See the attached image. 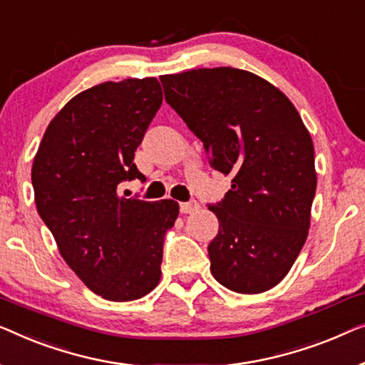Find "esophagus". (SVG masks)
<instances>
[{"label":"esophagus","instance_id":"obj_1","mask_svg":"<svg viewBox=\"0 0 365 365\" xmlns=\"http://www.w3.org/2000/svg\"><path fill=\"white\" fill-rule=\"evenodd\" d=\"M198 208H200V205H198L197 200H192V202H185V203H180V212H182V213H185V215H188V213H193V212H197Z\"/></svg>","mask_w":365,"mask_h":365}]
</instances>
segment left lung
Masks as SVG:
<instances>
[{"mask_svg": "<svg viewBox=\"0 0 365 365\" xmlns=\"http://www.w3.org/2000/svg\"><path fill=\"white\" fill-rule=\"evenodd\" d=\"M165 101L232 188L208 205L220 222L208 245L213 278L241 294L274 287L307 238L316 195L314 145L292 102L243 69L160 76Z\"/></svg>", "mask_w": 365, "mask_h": 365, "instance_id": "8db88e82", "label": "left lung"}]
</instances>
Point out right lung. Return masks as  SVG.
I'll return each instance as SVG.
<instances>
[{"mask_svg":"<svg viewBox=\"0 0 365 365\" xmlns=\"http://www.w3.org/2000/svg\"><path fill=\"white\" fill-rule=\"evenodd\" d=\"M162 99L155 78L82 91L49 122L33 162L36 208L61 256L109 301L138 299L158 284L163 240L178 217L173 200L119 195L122 182L145 180L133 157Z\"/></svg>","mask_w":365,"mask_h":365,"instance_id":"obj_1","label":"right lung"}]
</instances>
